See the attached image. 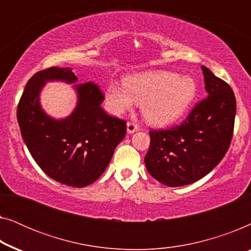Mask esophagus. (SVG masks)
<instances>
[{"mask_svg":"<svg viewBox=\"0 0 251 251\" xmlns=\"http://www.w3.org/2000/svg\"><path fill=\"white\" fill-rule=\"evenodd\" d=\"M139 126L136 125V123L133 122H128L126 123V131H128V133H133L135 131H137L138 130Z\"/></svg>","mask_w":251,"mask_h":251,"instance_id":"34e87169","label":"esophagus"}]
</instances>
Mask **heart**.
I'll return each mask as SVG.
<instances>
[{"mask_svg":"<svg viewBox=\"0 0 251 251\" xmlns=\"http://www.w3.org/2000/svg\"><path fill=\"white\" fill-rule=\"evenodd\" d=\"M197 96V83L191 76L167 71L133 74L123 84L111 82L106 90V105L113 114H122L140 102V111L153 126H167L180 119Z\"/></svg>","mask_w":251,"mask_h":251,"instance_id":"obj_1","label":"heart"}]
</instances>
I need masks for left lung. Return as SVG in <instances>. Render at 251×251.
I'll return each mask as SVG.
<instances>
[{"label":"left lung","instance_id":"8db88e82","mask_svg":"<svg viewBox=\"0 0 251 251\" xmlns=\"http://www.w3.org/2000/svg\"><path fill=\"white\" fill-rule=\"evenodd\" d=\"M208 97L179 126L151 130L145 166L151 176L170 187L194 183L223 160L231 144L236 101L231 87L202 66Z\"/></svg>","mask_w":251,"mask_h":251}]
</instances>
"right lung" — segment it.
I'll return each mask as SVG.
<instances>
[{
    "label": "right lung",
    "instance_id": "add662e5",
    "mask_svg": "<svg viewBox=\"0 0 251 251\" xmlns=\"http://www.w3.org/2000/svg\"><path fill=\"white\" fill-rule=\"evenodd\" d=\"M48 81H77L72 68L50 67L27 82L17 108L24 142L39 167L52 179L73 187L88 186L107 168L115 147L125 138L126 123L106 114L97 84H75L77 104L70 116L51 118L40 105Z\"/></svg>",
    "mask_w": 251,
    "mask_h": 251
}]
</instances>
